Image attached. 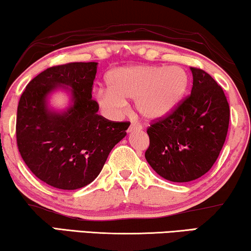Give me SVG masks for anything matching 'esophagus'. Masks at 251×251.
I'll list each match as a JSON object with an SVG mask.
<instances>
[{
    "mask_svg": "<svg viewBox=\"0 0 251 251\" xmlns=\"http://www.w3.org/2000/svg\"><path fill=\"white\" fill-rule=\"evenodd\" d=\"M134 130H141V126L139 125V123L137 122H131V125H130L128 131L129 132H132L134 131Z\"/></svg>",
    "mask_w": 251,
    "mask_h": 251,
    "instance_id": "obj_1",
    "label": "esophagus"
}]
</instances>
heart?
<instances>
[{
  "mask_svg": "<svg viewBox=\"0 0 251 251\" xmlns=\"http://www.w3.org/2000/svg\"><path fill=\"white\" fill-rule=\"evenodd\" d=\"M108 89L100 88L96 100L110 115H119L126 100H136L144 118L155 120L171 113L188 88V75L179 67L134 65L118 68L107 75Z\"/></svg>",
  "mask_w": 251,
  "mask_h": 251,
  "instance_id": "obj_1",
  "label": "heart"
}]
</instances>
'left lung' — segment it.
<instances>
[{
    "label": "left lung",
    "instance_id": "left-lung-1",
    "mask_svg": "<svg viewBox=\"0 0 251 251\" xmlns=\"http://www.w3.org/2000/svg\"><path fill=\"white\" fill-rule=\"evenodd\" d=\"M191 94L147 128V162L162 177L189 182L212 169L227 134L230 106L222 87L204 70L191 67Z\"/></svg>",
    "mask_w": 251,
    "mask_h": 251
}]
</instances>
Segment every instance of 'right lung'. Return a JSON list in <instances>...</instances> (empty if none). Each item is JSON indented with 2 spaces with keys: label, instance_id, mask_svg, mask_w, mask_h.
I'll list each match as a JSON object with an SVG mask.
<instances>
[{
  "label": "right lung",
  "instance_id": "add662e5",
  "mask_svg": "<svg viewBox=\"0 0 251 251\" xmlns=\"http://www.w3.org/2000/svg\"><path fill=\"white\" fill-rule=\"evenodd\" d=\"M96 71V62L54 65L36 75L19 100L18 150L28 169L54 188L75 190L93 182L130 126L97 114L99 103L92 100ZM57 85L72 88L74 104L63 114L46 105Z\"/></svg>",
  "mask_w": 251,
  "mask_h": 251
}]
</instances>
